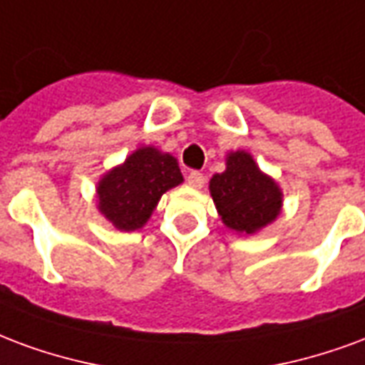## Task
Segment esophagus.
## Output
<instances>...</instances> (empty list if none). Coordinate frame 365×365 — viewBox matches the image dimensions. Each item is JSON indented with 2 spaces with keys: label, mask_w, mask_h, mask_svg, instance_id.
<instances>
[{
  "label": "esophagus",
  "mask_w": 365,
  "mask_h": 365,
  "mask_svg": "<svg viewBox=\"0 0 365 365\" xmlns=\"http://www.w3.org/2000/svg\"><path fill=\"white\" fill-rule=\"evenodd\" d=\"M205 182H207L205 175L201 174V172H197V170H193V172L187 174V183H190L191 187H195V190H201L205 185Z\"/></svg>",
  "instance_id": "34e87169"
}]
</instances>
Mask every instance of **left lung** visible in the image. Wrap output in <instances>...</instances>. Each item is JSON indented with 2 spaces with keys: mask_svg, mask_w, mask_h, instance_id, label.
Here are the masks:
<instances>
[{
  "mask_svg": "<svg viewBox=\"0 0 365 365\" xmlns=\"http://www.w3.org/2000/svg\"><path fill=\"white\" fill-rule=\"evenodd\" d=\"M210 195L222 222L240 234H253L272 222L282 205L279 185L261 174L244 150L228 155L226 170L212 175Z\"/></svg>",
  "mask_w": 365,
  "mask_h": 365,
  "instance_id": "1",
  "label": "left lung"
}]
</instances>
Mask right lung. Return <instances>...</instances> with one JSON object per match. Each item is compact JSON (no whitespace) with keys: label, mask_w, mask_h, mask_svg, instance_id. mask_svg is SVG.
Returning <instances> with one entry per match:
<instances>
[{"label":"right lung","mask_w":365,"mask_h":365,"mask_svg":"<svg viewBox=\"0 0 365 365\" xmlns=\"http://www.w3.org/2000/svg\"><path fill=\"white\" fill-rule=\"evenodd\" d=\"M183 182L174 156L145 147L98 183V209L120 230H137L147 222L164 191Z\"/></svg>","instance_id":"1"}]
</instances>
